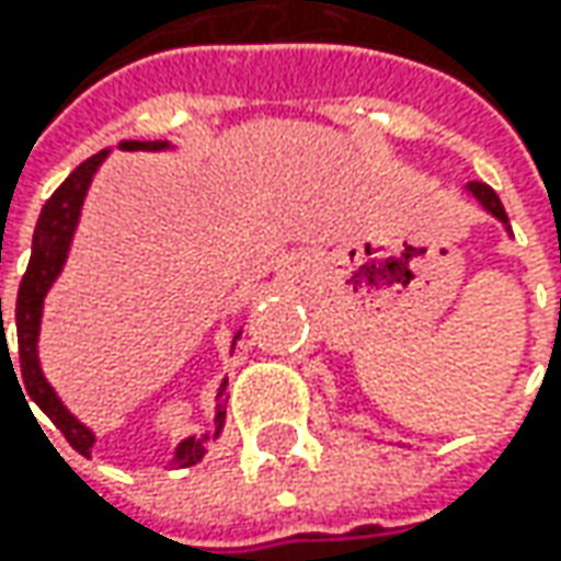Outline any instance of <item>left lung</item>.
Returning <instances> with one entry per match:
<instances>
[{"instance_id": "left-lung-1", "label": "left lung", "mask_w": 561, "mask_h": 561, "mask_svg": "<svg viewBox=\"0 0 561 561\" xmlns=\"http://www.w3.org/2000/svg\"><path fill=\"white\" fill-rule=\"evenodd\" d=\"M462 193H465V196H468V199H474V203L481 205V208H484L490 218H496V221L503 225V230H506L508 237H512V227H508L506 208H503V203H500V196H496V193H493L490 186L481 184V181H471V184L462 186ZM559 314H561V309H559Z\"/></svg>"}]
</instances>
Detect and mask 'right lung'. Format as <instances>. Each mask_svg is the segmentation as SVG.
I'll list each match as a JSON object with an SVG mask.
<instances>
[{
  "label": "right lung",
  "mask_w": 561,
  "mask_h": 561,
  "mask_svg": "<svg viewBox=\"0 0 561 561\" xmlns=\"http://www.w3.org/2000/svg\"><path fill=\"white\" fill-rule=\"evenodd\" d=\"M118 149L124 152H171L174 146L168 140H121ZM112 156V149H102L93 159H87L83 164H77L75 171L68 174V181L55 190L49 196V203L43 205L39 211V221L33 230V247H31V265L24 271V280H21V290H18V306H14V324H18V356H21V383L27 390V397L53 419V424L65 434V440L75 446L80 456H93V443L96 434L93 427H87L83 421L77 419L75 412L61 402V397L55 393V387L49 383V377L43 375V365H39V324H43V306H46V296L55 287V280L61 277L65 262H68V252L75 243L77 225H80V211L87 203V193L90 184L96 178V171L102 162ZM0 324H2V299H0ZM5 331V328H2ZM243 336V328L233 334L230 340V353L237 346V340ZM2 350H9V343L2 340ZM11 356V353H9ZM11 362V358H9ZM14 371V365H11ZM18 380V377H14ZM227 393V377L218 383V409H215V424L205 431V434H190L184 440L174 446L171 453V465L178 468H190L203 459L208 453V443L218 440L221 431H225V402Z\"/></svg>",
  "instance_id": "obj_1"
}]
</instances>
